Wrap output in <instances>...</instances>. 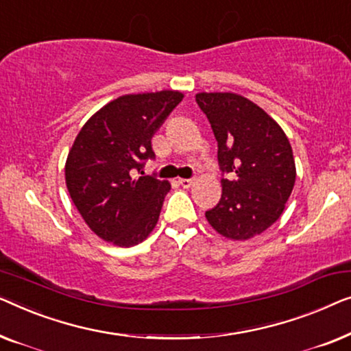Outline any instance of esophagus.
Segmentation results:
<instances>
[{
	"label": "esophagus",
	"instance_id": "1",
	"mask_svg": "<svg viewBox=\"0 0 351 351\" xmlns=\"http://www.w3.org/2000/svg\"><path fill=\"white\" fill-rule=\"evenodd\" d=\"M178 182H180L182 187H186V189H187V187L192 186V180H189V178H180Z\"/></svg>",
	"mask_w": 351,
	"mask_h": 351
}]
</instances>
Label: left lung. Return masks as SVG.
<instances>
[{
  "label": "left lung",
  "instance_id": "left-lung-1",
  "mask_svg": "<svg viewBox=\"0 0 351 351\" xmlns=\"http://www.w3.org/2000/svg\"><path fill=\"white\" fill-rule=\"evenodd\" d=\"M197 105L218 141L223 194L205 211L221 235L248 240L280 218L293 192V149L281 127L258 105L235 93H197Z\"/></svg>",
  "mask_w": 351,
  "mask_h": 351
}]
</instances>
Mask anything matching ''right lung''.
Listing matches in <instances>:
<instances>
[{
	"label": "right lung",
	"mask_w": 351,
	"mask_h": 351,
	"mask_svg": "<svg viewBox=\"0 0 351 351\" xmlns=\"http://www.w3.org/2000/svg\"><path fill=\"white\" fill-rule=\"evenodd\" d=\"M181 100L175 90L119 97L79 132L66 159V187L100 239L127 248L156 227L170 184L135 175L156 159L152 136Z\"/></svg>",
	"instance_id": "right-lung-1"
}]
</instances>
